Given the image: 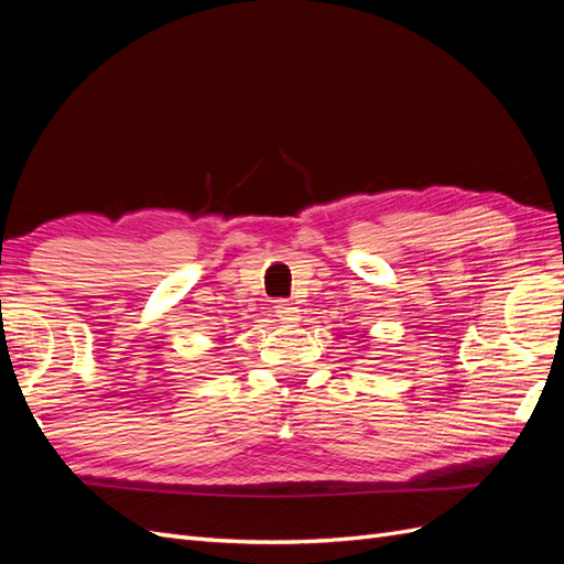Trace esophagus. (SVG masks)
Here are the masks:
<instances>
[{"instance_id":"obj_1","label":"esophagus","mask_w":564,"mask_h":564,"mask_svg":"<svg viewBox=\"0 0 564 564\" xmlns=\"http://www.w3.org/2000/svg\"><path fill=\"white\" fill-rule=\"evenodd\" d=\"M275 313L284 324H299V319H301V313L294 308L292 303H286V301L275 303Z\"/></svg>"}]
</instances>
